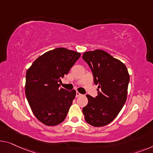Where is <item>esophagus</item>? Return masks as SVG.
Instances as JSON below:
<instances>
[{
  "mask_svg": "<svg viewBox=\"0 0 153 153\" xmlns=\"http://www.w3.org/2000/svg\"><path fill=\"white\" fill-rule=\"evenodd\" d=\"M81 94H80V93H79V92H77H77H76V97H79V96H81Z\"/></svg>",
  "mask_w": 153,
  "mask_h": 153,
  "instance_id": "obj_1",
  "label": "esophagus"
}]
</instances>
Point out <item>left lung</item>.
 I'll return each mask as SVG.
<instances>
[{
  "label": "left lung",
  "instance_id": "1",
  "mask_svg": "<svg viewBox=\"0 0 153 153\" xmlns=\"http://www.w3.org/2000/svg\"><path fill=\"white\" fill-rule=\"evenodd\" d=\"M82 58L100 88L96 97L86 95L88 104L82 108L84 119L93 126H104L117 117L126 101L128 71L124 63L103 50L84 52Z\"/></svg>",
  "mask_w": 153,
  "mask_h": 153
}]
</instances>
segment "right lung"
<instances>
[{
    "label": "right lung",
    "mask_w": 153,
    "mask_h": 153,
    "mask_svg": "<svg viewBox=\"0 0 153 153\" xmlns=\"http://www.w3.org/2000/svg\"><path fill=\"white\" fill-rule=\"evenodd\" d=\"M80 56L66 48H56L41 55L27 69V101L33 115L46 126L60 124L67 117L76 91L60 88L59 82Z\"/></svg>",
    "instance_id": "add662e5"
}]
</instances>
